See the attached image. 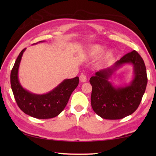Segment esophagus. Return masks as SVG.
Wrapping results in <instances>:
<instances>
[{"label": "esophagus", "instance_id": "esophagus-1", "mask_svg": "<svg viewBox=\"0 0 156 156\" xmlns=\"http://www.w3.org/2000/svg\"><path fill=\"white\" fill-rule=\"evenodd\" d=\"M80 80L82 82H87V76H86L85 74H82L80 76Z\"/></svg>", "mask_w": 156, "mask_h": 156}]
</instances>
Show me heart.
<instances>
[{"mask_svg":"<svg viewBox=\"0 0 156 156\" xmlns=\"http://www.w3.org/2000/svg\"><path fill=\"white\" fill-rule=\"evenodd\" d=\"M104 50V47L101 45H92L91 47L89 48L88 50V55L91 58H95L98 56ZM113 55V53L111 50H108L107 51L104 52L102 54L100 58L98 59V65L101 66L102 64H104L105 62L108 61L109 59H111Z\"/></svg>","mask_w":156,"mask_h":156,"instance_id":"heart-1","label":"heart"}]
</instances>
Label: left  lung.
Returning a JSON list of instances; mask_svg holds the SVG:
<instances>
[{
	"mask_svg": "<svg viewBox=\"0 0 156 156\" xmlns=\"http://www.w3.org/2000/svg\"><path fill=\"white\" fill-rule=\"evenodd\" d=\"M125 63L134 66V80L125 87H115L109 81L114 72ZM92 85L91 105L102 119H121L137 110L145 93L147 83L146 68L136 51L125 54L114 65L95 73L90 79Z\"/></svg>",
	"mask_w": 156,
	"mask_h": 156,
	"instance_id": "1",
	"label": "left lung"
}]
</instances>
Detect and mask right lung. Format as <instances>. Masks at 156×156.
<instances>
[{
	"label": "right lung",
	"instance_id": "obj_1",
	"mask_svg": "<svg viewBox=\"0 0 156 156\" xmlns=\"http://www.w3.org/2000/svg\"><path fill=\"white\" fill-rule=\"evenodd\" d=\"M25 49H23L19 54L11 73V88L16 104L22 111L31 117L40 119L54 118L66 107L72 92L78 87L79 78L76 76L66 79L47 94L31 93L21 87L18 78L19 64Z\"/></svg>",
	"mask_w": 156,
	"mask_h": 156
}]
</instances>
